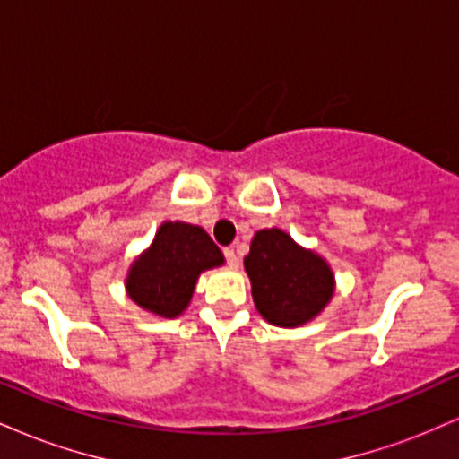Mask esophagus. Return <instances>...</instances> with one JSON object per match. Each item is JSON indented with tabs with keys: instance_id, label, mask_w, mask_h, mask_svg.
<instances>
[{
	"instance_id": "34e87169",
	"label": "esophagus",
	"mask_w": 459,
	"mask_h": 459,
	"mask_svg": "<svg viewBox=\"0 0 459 459\" xmlns=\"http://www.w3.org/2000/svg\"><path fill=\"white\" fill-rule=\"evenodd\" d=\"M224 259H226V263H229L230 267L239 265V256H237V252L233 250V247H224Z\"/></svg>"
}]
</instances>
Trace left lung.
Segmentation results:
<instances>
[{"instance_id":"8db88e82","label":"left lung","mask_w":459,"mask_h":459,"mask_svg":"<svg viewBox=\"0 0 459 459\" xmlns=\"http://www.w3.org/2000/svg\"><path fill=\"white\" fill-rule=\"evenodd\" d=\"M244 265L259 313L284 328L313 319L334 291V278L325 261L293 244L281 229L259 230Z\"/></svg>"}]
</instances>
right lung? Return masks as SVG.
Segmentation results:
<instances>
[{
    "label": "right lung",
    "mask_w": 459,
    "mask_h": 459,
    "mask_svg": "<svg viewBox=\"0 0 459 459\" xmlns=\"http://www.w3.org/2000/svg\"><path fill=\"white\" fill-rule=\"evenodd\" d=\"M224 263L222 252L200 226L166 222L149 250L131 265L129 298L155 317L172 319L192 299L200 272Z\"/></svg>",
    "instance_id": "right-lung-1"
}]
</instances>
